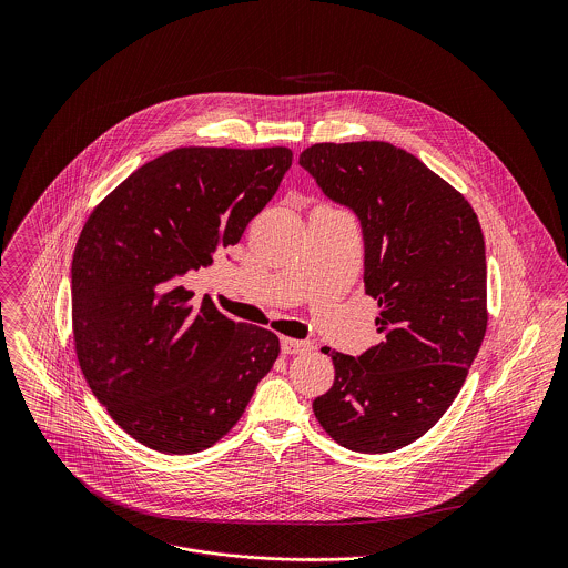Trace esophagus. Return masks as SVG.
<instances>
[{
    "label": "esophagus",
    "mask_w": 568,
    "mask_h": 568,
    "mask_svg": "<svg viewBox=\"0 0 568 568\" xmlns=\"http://www.w3.org/2000/svg\"><path fill=\"white\" fill-rule=\"evenodd\" d=\"M306 349H311L308 341H297V338H291V336H282V354L293 356V354H302Z\"/></svg>",
    "instance_id": "34e87169"
}]
</instances>
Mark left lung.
Instances as JSON below:
<instances>
[{
	"mask_svg": "<svg viewBox=\"0 0 568 568\" xmlns=\"http://www.w3.org/2000/svg\"><path fill=\"white\" fill-rule=\"evenodd\" d=\"M300 163L361 221L365 293L383 334L358 358L329 352L334 385L313 410L356 453L430 430L466 383L487 327L486 243L462 192L389 142L313 144Z\"/></svg>",
	"mask_w": 568,
	"mask_h": 568,
	"instance_id": "1",
	"label": "left lung"
}]
</instances>
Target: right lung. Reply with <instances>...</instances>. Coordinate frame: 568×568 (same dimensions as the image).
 <instances>
[{"instance_id": "add662e5", "label": "right lung", "mask_w": 568, "mask_h": 568, "mask_svg": "<svg viewBox=\"0 0 568 568\" xmlns=\"http://www.w3.org/2000/svg\"><path fill=\"white\" fill-rule=\"evenodd\" d=\"M293 163L286 146L174 149L144 163L89 214L72 260L82 374L140 444L190 455L241 419L280 338L227 320L181 286L239 243Z\"/></svg>"}]
</instances>
